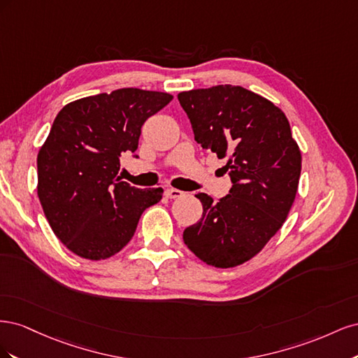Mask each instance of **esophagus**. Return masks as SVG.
I'll return each instance as SVG.
<instances>
[{
  "mask_svg": "<svg viewBox=\"0 0 358 358\" xmlns=\"http://www.w3.org/2000/svg\"><path fill=\"white\" fill-rule=\"evenodd\" d=\"M183 196V191L176 189V188H167L166 189V197L167 199H179Z\"/></svg>",
  "mask_w": 358,
  "mask_h": 358,
  "instance_id": "esophagus-1",
  "label": "esophagus"
}]
</instances>
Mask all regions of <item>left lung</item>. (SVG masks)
Masks as SVG:
<instances>
[{
    "mask_svg": "<svg viewBox=\"0 0 358 358\" xmlns=\"http://www.w3.org/2000/svg\"><path fill=\"white\" fill-rule=\"evenodd\" d=\"M194 137L227 157L230 194L215 201L196 194L201 220L183 242L204 263L234 267L257 255L282 227L296 199L301 155L284 112L242 86L218 85L180 92Z\"/></svg>",
    "mask_w": 358,
    "mask_h": 358,
    "instance_id": "left-lung-1",
    "label": "left lung"
}]
</instances>
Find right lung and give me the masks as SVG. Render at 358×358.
Wrapping results in <instances>:
<instances>
[{
    "label": "right lung",
    "mask_w": 358,
    "mask_h": 358,
    "mask_svg": "<svg viewBox=\"0 0 358 358\" xmlns=\"http://www.w3.org/2000/svg\"><path fill=\"white\" fill-rule=\"evenodd\" d=\"M171 100L167 92L122 88L76 100L57 115L37 157V192L50 229L76 255H115L143 210L162 199L161 188L131 187L117 173L119 158L136 152L146 119Z\"/></svg>",
    "instance_id": "obj_1"
}]
</instances>
